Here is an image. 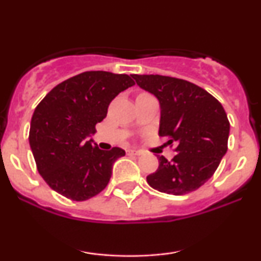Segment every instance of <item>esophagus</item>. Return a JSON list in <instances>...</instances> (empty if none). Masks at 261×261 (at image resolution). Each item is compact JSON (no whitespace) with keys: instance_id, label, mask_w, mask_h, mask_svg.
<instances>
[{"instance_id":"34e87169","label":"esophagus","mask_w":261,"mask_h":261,"mask_svg":"<svg viewBox=\"0 0 261 261\" xmlns=\"http://www.w3.org/2000/svg\"><path fill=\"white\" fill-rule=\"evenodd\" d=\"M126 153H127V155H140L141 152L140 151H135V149H127Z\"/></svg>"}]
</instances>
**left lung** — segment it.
Instances as JSON below:
<instances>
[{
	"label": "left lung",
	"instance_id": "left-lung-1",
	"mask_svg": "<svg viewBox=\"0 0 261 261\" xmlns=\"http://www.w3.org/2000/svg\"><path fill=\"white\" fill-rule=\"evenodd\" d=\"M161 104L160 136L175 143L176 154L147 176L149 187L170 195H185L214 175L228 148L229 121L222 104L189 81L161 74H131Z\"/></svg>",
	"mask_w": 261,
	"mask_h": 261
}]
</instances>
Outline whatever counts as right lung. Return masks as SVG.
Returning <instances> with one entry per match:
<instances>
[{
  "instance_id": "right-lung-1",
  "label": "right lung",
  "mask_w": 261,
  "mask_h": 261,
  "mask_svg": "<svg viewBox=\"0 0 261 261\" xmlns=\"http://www.w3.org/2000/svg\"><path fill=\"white\" fill-rule=\"evenodd\" d=\"M135 85L127 74L87 71L59 83L35 108L29 143L39 174L60 195L86 201L107 188L124 149L101 151L87 141L119 93Z\"/></svg>"
}]
</instances>
